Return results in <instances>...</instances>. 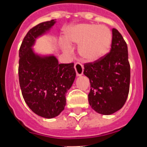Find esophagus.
Here are the masks:
<instances>
[{"label": "esophagus", "mask_w": 147, "mask_h": 147, "mask_svg": "<svg viewBox=\"0 0 147 147\" xmlns=\"http://www.w3.org/2000/svg\"><path fill=\"white\" fill-rule=\"evenodd\" d=\"M75 69H76L77 76H82V74H83V71H84V67H83V65H82V63H76V64H75Z\"/></svg>", "instance_id": "esophagus-1"}]
</instances>
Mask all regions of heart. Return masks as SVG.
<instances>
[{"mask_svg":"<svg viewBox=\"0 0 147 147\" xmlns=\"http://www.w3.org/2000/svg\"><path fill=\"white\" fill-rule=\"evenodd\" d=\"M64 45H79L78 53L87 62H96L107 54L112 44L110 30L104 26L95 24H79L72 26L65 32Z\"/></svg>","mask_w":147,"mask_h":147,"instance_id":"1","label":"heart"}]
</instances>
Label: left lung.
Listing matches in <instances>:
<instances>
[{
	"label": "left lung",
	"instance_id": "left-lung-1",
	"mask_svg": "<svg viewBox=\"0 0 147 147\" xmlns=\"http://www.w3.org/2000/svg\"><path fill=\"white\" fill-rule=\"evenodd\" d=\"M112 31L110 52L98 61L84 63V74L90 83L88 102L94 110L102 115H111L122 108L130 88L127 44L119 31Z\"/></svg>",
	"mask_w": 147,
	"mask_h": 147
}]
</instances>
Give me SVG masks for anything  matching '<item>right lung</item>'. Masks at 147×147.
<instances>
[{"label":"right lung","instance_id":"add662e5","mask_svg":"<svg viewBox=\"0 0 147 147\" xmlns=\"http://www.w3.org/2000/svg\"><path fill=\"white\" fill-rule=\"evenodd\" d=\"M55 22L52 20L31 28L19 52V80L24 100L33 113L46 119L59 115L64 109L65 94L76 76L73 63L59 64L54 56L40 57L32 49L35 39Z\"/></svg>","mask_w":147,"mask_h":147}]
</instances>
